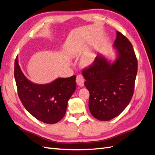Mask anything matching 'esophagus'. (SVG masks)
Returning a JSON list of instances; mask_svg holds the SVG:
<instances>
[{
	"instance_id": "1",
	"label": "esophagus",
	"mask_w": 155,
	"mask_h": 155,
	"mask_svg": "<svg viewBox=\"0 0 155 155\" xmlns=\"http://www.w3.org/2000/svg\"><path fill=\"white\" fill-rule=\"evenodd\" d=\"M76 82H77V84L80 87L84 86V78H83V77L82 76L81 74L77 75V79H76Z\"/></svg>"
}]
</instances>
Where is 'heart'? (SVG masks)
I'll return each mask as SVG.
<instances>
[{"label":"heart","instance_id":"heart-1","mask_svg":"<svg viewBox=\"0 0 155 155\" xmlns=\"http://www.w3.org/2000/svg\"><path fill=\"white\" fill-rule=\"evenodd\" d=\"M95 59H96V54L93 51H91L82 58L81 63L83 66L88 67L93 64Z\"/></svg>","mask_w":155,"mask_h":155}]
</instances>
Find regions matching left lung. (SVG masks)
Instances as JSON below:
<instances>
[{
    "label": "left lung",
    "instance_id": "1",
    "mask_svg": "<svg viewBox=\"0 0 155 155\" xmlns=\"http://www.w3.org/2000/svg\"><path fill=\"white\" fill-rule=\"evenodd\" d=\"M113 61L98 54L92 65L82 71L90 92L88 107L97 120L107 121L119 115L132 97L137 61L132 44L117 31Z\"/></svg>",
    "mask_w": 155,
    "mask_h": 155
}]
</instances>
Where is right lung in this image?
<instances>
[{"instance_id":"1","label":"right lung","mask_w":155,"mask_h":155,"mask_svg":"<svg viewBox=\"0 0 155 155\" xmlns=\"http://www.w3.org/2000/svg\"><path fill=\"white\" fill-rule=\"evenodd\" d=\"M14 77L19 97L31 115L46 124H55L65 116L67 102L76 90V76L58 78L45 84H36L23 74L17 56Z\"/></svg>"}]
</instances>
